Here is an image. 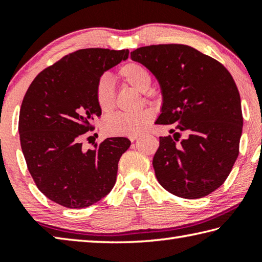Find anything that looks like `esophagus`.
Returning <instances> with one entry per match:
<instances>
[{
	"instance_id": "1",
	"label": "esophagus",
	"mask_w": 262,
	"mask_h": 262,
	"mask_svg": "<svg viewBox=\"0 0 262 262\" xmlns=\"http://www.w3.org/2000/svg\"><path fill=\"white\" fill-rule=\"evenodd\" d=\"M137 139H139V135H134V136H129V140L132 141V142H134V141H136Z\"/></svg>"
}]
</instances>
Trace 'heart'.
<instances>
[{"instance_id": "heart-1", "label": "heart", "mask_w": 262, "mask_h": 262, "mask_svg": "<svg viewBox=\"0 0 262 262\" xmlns=\"http://www.w3.org/2000/svg\"><path fill=\"white\" fill-rule=\"evenodd\" d=\"M118 75L123 83L145 94L152 84V75L150 70L139 62H127L118 70ZM95 98L97 105L103 113H110L115 105L114 85L107 76H101L95 85ZM155 114L151 110H143L135 114L118 113L104 121V132L113 136H134L148 129L154 120Z\"/></svg>"}]
</instances>
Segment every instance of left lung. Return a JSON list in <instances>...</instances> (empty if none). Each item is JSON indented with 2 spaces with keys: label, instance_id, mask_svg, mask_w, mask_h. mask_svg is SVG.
<instances>
[{
  "label": "left lung",
  "instance_id": "obj_1",
  "mask_svg": "<svg viewBox=\"0 0 262 262\" xmlns=\"http://www.w3.org/2000/svg\"><path fill=\"white\" fill-rule=\"evenodd\" d=\"M133 61L147 67L161 86L156 123L173 137H159L152 165L158 183L184 199H200L228 178L243 132L241 96L227 68L195 48L179 43L140 47ZM185 134L179 145L180 133Z\"/></svg>",
  "mask_w": 262,
  "mask_h": 262
}]
</instances>
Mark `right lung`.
<instances>
[{"instance_id":"add662e5","label":"right lung","mask_w":262,"mask_h":262,"mask_svg":"<svg viewBox=\"0 0 262 262\" xmlns=\"http://www.w3.org/2000/svg\"><path fill=\"white\" fill-rule=\"evenodd\" d=\"M128 55V50L105 48L70 53L38 74L26 91L18 122L21 151L37 187L55 203L81 209L113 188L130 141L108 137L85 151L81 140L101 114L97 81Z\"/></svg>"}]
</instances>
